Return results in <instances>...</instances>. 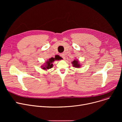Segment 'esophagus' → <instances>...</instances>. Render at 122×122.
<instances>
[{
  "label": "esophagus",
  "instance_id": "esophagus-1",
  "mask_svg": "<svg viewBox=\"0 0 122 122\" xmlns=\"http://www.w3.org/2000/svg\"><path fill=\"white\" fill-rule=\"evenodd\" d=\"M60 56H61V57H62L64 59H65V57H65V54L64 53H62V54H60Z\"/></svg>",
  "mask_w": 122,
  "mask_h": 122
}]
</instances>
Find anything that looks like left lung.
Masks as SVG:
<instances>
[{"label": "left lung", "instance_id": "left-lung-1", "mask_svg": "<svg viewBox=\"0 0 122 122\" xmlns=\"http://www.w3.org/2000/svg\"><path fill=\"white\" fill-rule=\"evenodd\" d=\"M72 64H73V66H74V67L76 68H79L81 67V65L80 64L79 60H76L75 59L73 62H72Z\"/></svg>", "mask_w": 122, "mask_h": 122}]
</instances>
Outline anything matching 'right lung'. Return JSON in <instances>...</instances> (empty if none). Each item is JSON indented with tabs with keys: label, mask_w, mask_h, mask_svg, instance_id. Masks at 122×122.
Segmentation results:
<instances>
[{
	"label": "right lung",
	"mask_w": 122,
	"mask_h": 122,
	"mask_svg": "<svg viewBox=\"0 0 122 122\" xmlns=\"http://www.w3.org/2000/svg\"><path fill=\"white\" fill-rule=\"evenodd\" d=\"M62 58L59 56V55H56L55 56V57H51L50 58H49L48 60H47L46 61V63H44V65H42L41 66V67L42 68V69L43 70H48L49 69H51V68L53 67V64L52 63L53 62H54L56 60H60L61 59H62Z\"/></svg>",
	"instance_id": "add662e5"
}]
</instances>
